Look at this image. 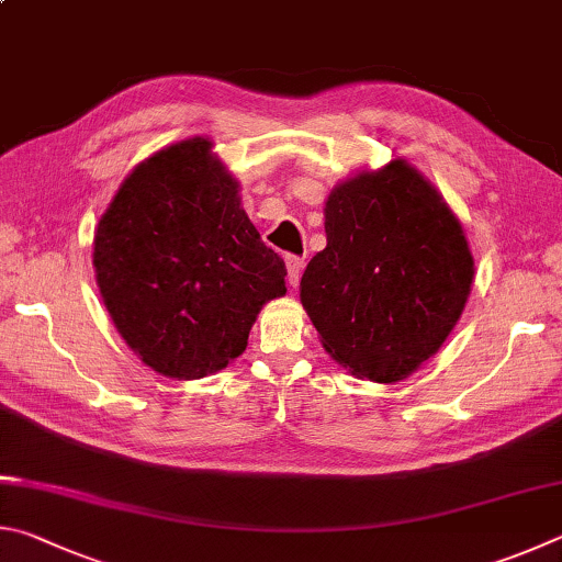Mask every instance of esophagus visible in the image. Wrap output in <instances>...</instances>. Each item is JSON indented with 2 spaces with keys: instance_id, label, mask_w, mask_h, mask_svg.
<instances>
[{
  "instance_id": "esophagus-1",
  "label": "esophagus",
  "mask_w": 562,
  "mask_h": 562,
  "mask_svg": "<svg viewBox=\"0 0 562 562\" xmlns=\"http://www.w3.org/2000/svg\"><path fill=\"white\" fill-rule=\"evenodd\" d=\"M303 266H306V261L301 259V256H289L286 259V269H289V283L293 289L299 286V281H301V271H303Z\"/></svg>"
}]
</instances>
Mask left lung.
<instances>
[{"label":"left lung","mask_w":562,"mask_h":562,"mask_svg":"<svg viewBox=\"0 0 562 562\" xmlns=\"http://www.w3.org/2000/svg\"><path fill=\"white\" fill-rule=\"evenodd\" d=\"M326 249L301 279L323 348L350 375L400 382L445 346L474 283L464 226L402 157L333 187Z\"/></svg>","instance_id":"obj_1"}]
</instances>
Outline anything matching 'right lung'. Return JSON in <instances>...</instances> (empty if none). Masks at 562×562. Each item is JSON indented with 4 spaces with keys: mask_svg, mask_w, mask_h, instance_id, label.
Listing matches in <instances>:
<instances>
[{
    "mask_svg": "<svg viewBox=\"0 0 562 562\" xmlns=\"http://www.w3.org/2000/svg\"><path fill=\"white\" fill-rule=\"evenodd\" d=\"M212 147L187 137L135 165L93 236L95 281L117 333L172 380L229 366L263 303L286 293V263L261 241Z\"/></svg>",
    "mask_w": 562,
    "mask_h": 562,
    "instance_id": "1",
    "label": "right lung"
}]
</instances>
